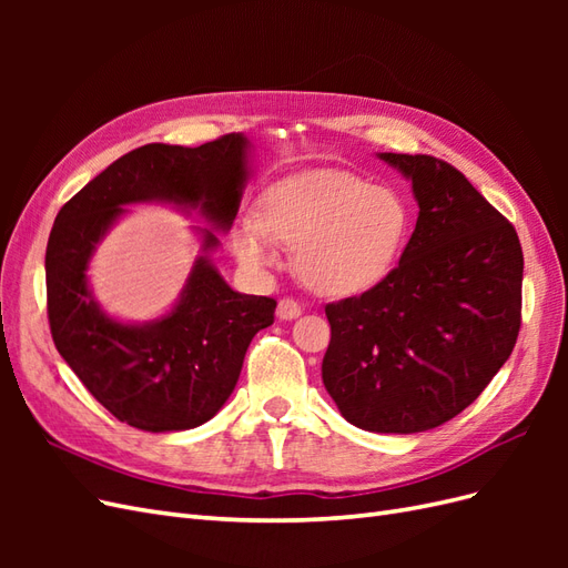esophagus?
Masks as SVG:
<instances>
[{
  "instance_id": "obj_1",
  "label": "esophagus",
  "mask_w": 568,
  "mask_h": 568,
  "mask_svg": "<svg viewBox=\"0 0 568 568\" xmlns=\"http://www.w3.org/2000/svg\"><path fill=\"white\" fill-rule=\"evenodd\" d=\"M301 315V303L294 298H282L277 303V317L280 320H296Z\"/></svg>"
}]
</instances>
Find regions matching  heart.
<instances>
[{"mask_svg": "<svg viewBox=\"0 0 568 568\" xmlns=\"http://www.w3.org/2000/svg\"><path fill=\"white\" fill-rule=\"evenodd\" d=\"M409 205L390 186L351 170L311 168L272 182L257 217L234 222L239 263L263 272L280 261L277 242L296 251L303 280L326 296H351L379 284L409 236Z\"/></svg>", "mask_w": 568, "mask_h": 568, "instance_id": "heart-1", "label": "heart"}]
</instances>
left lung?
Returning a JSON list of instances; mask_svg holds the SVG:
<instances>
[{"label": "left lung", "instance_id": "left-lung-1", "mask_svg": "<svg viewBox=\"0 0 568 568\" xmlns=\"http://www.w3.org/2000/svg\"><path fill=\"white\" fill-rule=\"evenodd\" d=\"M412 182L419 217L398 267L324 307L322 382L341 415L374 434H417L457 417L490 384L521 326L517 230L457 168L379 153Z\"/></svg>", "mask_w": 568, "mask_h": 568}]
</instances>
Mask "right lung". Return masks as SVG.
Returning a JSON list of instances; mask_svg holds the SVG:
<instances>
[{
	"label": "right lung",
	"instance_id": "add662e5",
	"mask_svg": "<svg viewBox=\"0 0 568 568\" xmlns=\"http://www.w3.org/2000/svg\"><path fill=\"white\" fill-rule=\"evenodd\" d=\"M248 180V140L232 132L201 146L146 144L111 163L59 211L47 244V315L61 357L111 415L151 434L186 432L227 403L253 336L274 322L277 301L230 288L202 231L181 301L161 321L125 325L100 311L87 284L95 244L126 210L161 200L194 207L227 232Z\"/></svg>",
	"mask_w": 568,
	"mask_h": 568
}]
</instances>
